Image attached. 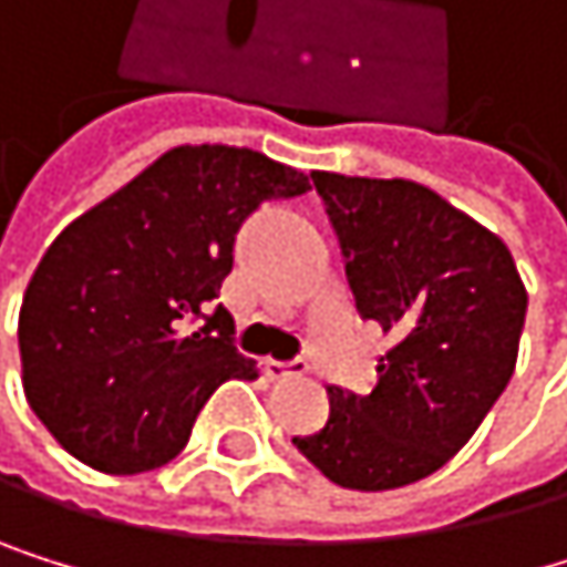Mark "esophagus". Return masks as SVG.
<instances>
[{"instance_id": "esophagus-1", "label": "esophagus", "mask_w": 567, "mask_h": 567, "mask_svg": "<svg viewBox=\"0 0 567 567\" xmlns=\"http://www.w3.org/2000/svg\"><path fill=\"white\" fill-rule=\"evenodd\" d=\"M306 370H309V363H306V360H268V363H265V374H268L271 381L302 378Z\"/></svg>"}]
</instances>
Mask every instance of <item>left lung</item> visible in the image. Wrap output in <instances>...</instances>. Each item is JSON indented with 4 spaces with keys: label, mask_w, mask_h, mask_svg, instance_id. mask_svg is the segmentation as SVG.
<instances>
[{
    "label": "left lung",
    "mask_w": 567,
    "mask_h": 567,
    "mask_svg": "<svg viewBox=\"0 0 567 567\" xmlns=\"http://www.w3.org/2000/svg\"><path fill=\"white\" fill-rule=\"evenodd\" d=\"M363 319L391 340L370 394L330 388L292 445L337 486L398 489L442 470L511 384L527 312L493 230L411 179L312 173Z\"/></svg>",
    "instance_id": "8db88e82"
}]
</instances>
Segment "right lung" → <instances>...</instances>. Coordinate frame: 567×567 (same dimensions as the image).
<instances>
[{"label":"right lung","instance_id":"obj_1","mask_svg":"<svg viewBox=\"0 0 567 567\" xmlns=\"http://www.w3.org/2000/svg\"><path fill=\"white\" fill-rule=\"evenodd\" d=\"M306 189L255 148L176 145L56 234L19 309V360L74 460L115 476L166 466L224 381L258 378L214 299L248 214Z\"/></svg>","mask_w":567,"mask_h":567}]
</instances>
